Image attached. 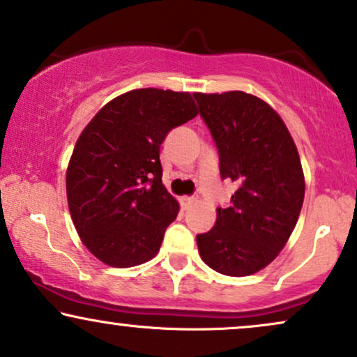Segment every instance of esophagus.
I'll return each mask as SVG.
<instances>
[{
    "label": "esophagus",
    "mask_w": 357,
    "mask_h": 357,
    "mask_svg": "<svg viewBox=\"0 0 357 357\" xmlns=\"http://www.w3.org/2000/svg\"><path fill=\"white\" fill-rule=\"evenodd\" d=\"M179 203H181V208H183V209H188L191 204H195V197L183 196V197H179Z\"/></svg>",
    "instance_id": "obj_1"
}]
</instances>
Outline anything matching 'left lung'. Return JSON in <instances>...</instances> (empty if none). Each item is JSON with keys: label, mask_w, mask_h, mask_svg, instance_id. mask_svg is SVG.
I'll return each instance as SVG.
<instances>
[{"label": "left lung", "mask_w": 357, "mask_h": 357, "mask_svg": "<svg viewBox=\"0 0 357 357\" xmlns=\"http://www.w3.org/2000/svg\"><path fill=\"white\" fill-rule=\"evenodd\" d=\"M220 151L222 179L238 184L216 225L197 234L201 259L226 276H249L276 259L304 201V173L293 136L268 102L244 91L195 93Z\"/></svg>", "instance_id": "left-lung-1"}]
</instances>
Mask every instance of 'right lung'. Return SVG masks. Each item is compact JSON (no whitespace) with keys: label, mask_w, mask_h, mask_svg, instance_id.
<instances>
[{"label":"right lung","mask_w":357,"mask_h":357,"mask_svg":"<svg viewBox=\"0 0 357 357\" xmlns=\"http://www.w3.org/2000/svg\"><path fill=\"white\" fill-rule=\"evenodd\" d=\"M196 114L190 93L132 89L106 102L79 135L66 171L68 206L101 263L132 268L158 255L179 213L161 181L160 148Z\"/></svg>","instance_id":"add662e5"}]
</instances>
